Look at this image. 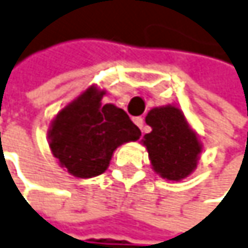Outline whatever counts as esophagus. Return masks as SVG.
I'll list each match as a JSON object with an SVG mask.
<instances>
[{"label": "esophagus", "mask_w": 248, "mask_h": 248, "mask_svg": "<svg viewBox=\"0 0 248 248\" xmlns=\"http://www.w3.org/2000/svg\"><path fill=\"white\" fill-rule=\"evenodd\" d=\"M133 122L136 124V126H138V127L143 129V124H145V121H143V118H140V116H139V118H135V119H133Z\"/></svg>", "instance_id": "34e87169"}]
</instances>
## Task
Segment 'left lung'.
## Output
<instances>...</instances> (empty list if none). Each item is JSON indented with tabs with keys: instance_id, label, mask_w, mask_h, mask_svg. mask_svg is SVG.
I'll return each instance as SVG.
<instances>
[{
	"instance_id": "obj_1",
	"label": "left lung",
	"mask_w": 248,
	"mask_h": 248,
	"mask_svg": "<svg viewBox=\"0 0 248 248\" xmlns=\"http://www.w3.org/2000/svg\"><path fill=\"white\" fill-rule=\"evenodd\" d=\"M145 121L152 132L143 136L142 143L152 169L170 182L190 176L197 168L203 145L183 112L174 105H165L150 109Z\"/></svg>"
}]
</instances>
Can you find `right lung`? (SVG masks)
I'll return each instance as SVG.
<instances>
[{
  "mask_svg": "<svg viewBox=\"0 0 248 248\" xmlns=\"http://www.w3.org/2000/svg\"><path fill=\"white\" fill-rule=\"evenodd\" d=\"M105 92L91 85L58 112L48 130L49 147L58 163L78 179L102 174L118 147L142 135L124 109L102 103Z\"/></svg>",
  "mask_w": 248,
  "mask_h": 248,
  "instance_id": "right-lung-1",
  "label": "right lung"
}]
</instances>
